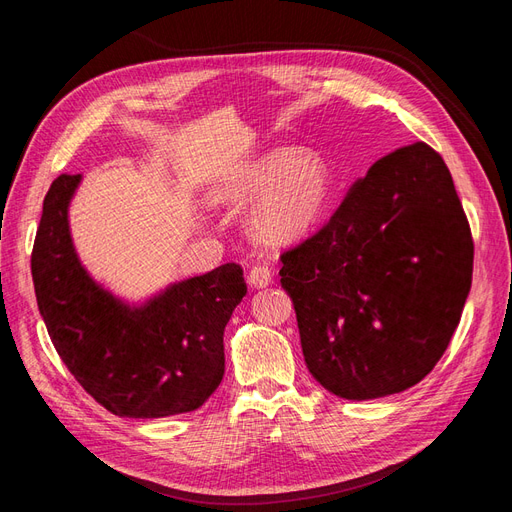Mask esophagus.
Segmentation results:
<instances>
[{"label":"esophagus","instance_id":"esophagus-1","mask_svg":"<svg viewBox=\"0 0 512 512\" xmlns=\"http://www.w3.org/2000/svg\"><path fill=\"white\" fill-rule=\"evenodd\" d=\"M247 282H250L252 288H258V290L267 288L273 282V273L265 265H256V267H252L250 275H247Z\"/></svg>","mask_w":512,"mask_h":512}]
</instances>
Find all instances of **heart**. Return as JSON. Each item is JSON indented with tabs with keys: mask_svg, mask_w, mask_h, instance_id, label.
Returning <instances> with one entry per match:
<instances>
[{
	"mask_svg": "<svg viewBox=\"0 0 512 512\" xmlns=\"http://www.w3.org/2000/svg\"><path fill=\"white\" fill-rule=\"evenodd\" d=\"M226 194L250 203V226L267 243L284 245L303 239L329 203V170L318 158L292 151H271L245 166L226 185Z\"/></svg>",
	"mask_w": 512,
	"mask_h": 512,
	"instance_id": "obj_1",
	"label": "heart"
}]
</instances>
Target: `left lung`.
Returning a JSON list of instances; mask_svg holds the SVG:
<instances>
[{
  "label": "left lung",
  "mask_w": 512,
  "mask_h": 512,
  "mask_svg": "<svg viewBox=\"0 0 512 512\" xmlns=\"http://www.w3.org/2000/svg\"><path fill=\"white\" fill-rule=\"evenodd\" d=\"M474 243L444 160L401 147L356 179L329 224L282 256L309 374L378 399L436 367L472 286Z\"/></svg>",
  "instance_id": "8db88e82"
}]
</instances>
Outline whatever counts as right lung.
Wrapping results in <instances>:
<instances>
[{
    "mask_svg": "<svg viewBox=\"0 0 512 512\" xmlns=\"http://www.w3.org/2000/svg\"><path fill=\"white\" fill-rule=\"evenodd\" d=\"M81 175H59L44 198L32 254L40 316L70 374L108 412L164 418L200 408L224 378V329L245 297L228 262L128 301L91 275L70 232Z\"/></svg>",
    "mask_w": 512,
    "mask_h": 512,
    "instance_id": "add662e5",
    "label": "right lung"
}]
</instances>
